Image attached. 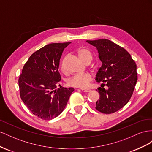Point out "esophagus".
<instances>
[{
  "mask_svg": "<svg viewBox=\"0 0 152 152\" xmlns=\"http://www.w3.org/2000/svg\"><path fill=\"white\" fill-rule=\"evenodd\" d=\"M81 91H83V92H90V89L83 88V89H82V90H81Z\"/></svg>",
  "mask_w": 152,
  "mask_h": 152,
  "instance_id": "esophagus-1",
  "label": "esophagus"
}]
</instances>
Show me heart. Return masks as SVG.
Instances as JSON below:
<instances>
[{
	"mask_svg": "<svg viewBox=\"0 0 152 152\" xmlns=\"http://www.w3.org/2000/svg\"><path fill=\"white\" fill-rule=\"evenodd\" d=\"M80 58L83 62L86 63L92 61V54L90 51L85 48H81L77 50ZM61 69L62 71H66L65 61L63 60L61 64ZM92 80V76L89 74H83V75H76L70 77L67 80V84L69 86L75 88H86Z\"/></svg>",
	"mask_w": 152,
	"mask_h": 152,
	"instance_id": "heart-1",
	"label": "heart"
}]
</instances>
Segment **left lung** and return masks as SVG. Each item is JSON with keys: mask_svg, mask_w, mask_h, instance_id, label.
Wrapping results in <instances>:
<instances>
[{"mask_svg": "<svg viewBox=\"0 0 152 152\" xmlns=\"http://www.w3.org/2000/svg\"><path fill=\"white\" fill-rule=\"evenodd\" d=\"M86 42L96 48L102 63L95 76V81L101 83L95 108L102 113H113L126 105L132 96L137 80L136 63L127 51L110 40Z\"/></svg>", "mask_w": 152, "mask_h": 152, "instance_id": "1", "label": "left lung"}]
</instances>
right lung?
Segmentation results:
<instances>
[{"instance_id": "right-lung-1", "label": "right lung", "mask_w": 152, "mask_h": 152, "mask_svg": "<svg viewBox=\"0 0 152 152\" xmlns=\"http://www.w3.org/2000/svg\"><path fill=\"white\" fill-rule=\"evenodd\" d=\"M71 43H51L30 56L24 65L18 84L20 95L28 109L42 120H51L64 111L73 88L59 85L60 59Z\"/></svg>"}]
</instances>
